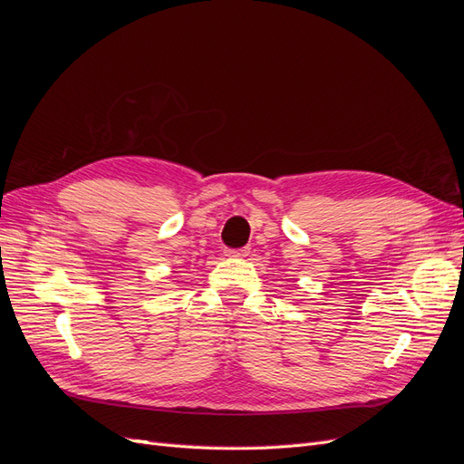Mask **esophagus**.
<instances>
[{
    "mask_svg": "<svg viewBox=\"0 0 464 464\" xmlns=\"http://www.w3.org/2000/svg\"><path fill=\"white\" fill-rule=\"evenodd\" d=\"M227 257H246L249 254V247H240V249H227L224 251Z\"/></svg>",
    "mask_w": 464,
    "mask_h": 464,
    "instance_id": "obj_1",
    "label": "esophagus"
}]
</instances>
